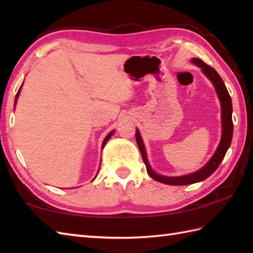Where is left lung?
I'll return each instance as SVG.
<instances>
[{
    "label": "left lung",
    "instance_id": "obj_1",
    "mask_svg": "<svg viewBox=\"0 0 253 253\" xmlns=\"http://www.w3.org/2000/svg\"><path fill=\"white\" fill-rule=\"evenodd\" d=\"M192 63L195 65L199 66L202 72L206 74V76L211 80L214 88L216 90V93L218 95V99L221 101L222 105V139L221 142H219L218 147L216 149L215 153L213 154L211 160L203 166V168L196 171V173H192L189 175L185 176H178V177H168V176H162L160 174H157L155 171L150 166L148 159H147V153L146 149H144V144L142 139L140 137V133H139L138 129L136 130V140L138 143L139 150H140L142 160L144 164H146L148 174L152 177L154 180L159 182H163L166 185H171V186H184V185H191L195 184V182L202 181L207 179L210 175H212L214 171L216 170L218 165L221 164L222 160L224 159L225 154H226L227 150L232 143L233 139V131H234V125H233V120H232V113H233V104H232V99H230V95L226 89V85H225L223 79L221 76L217 74L215 69L212 68L211 66L207 65L206 63L201 61L200 58H193Z\"/></svg>",
    "mask_w": 253,
    "mask_h": 253
}]
</instances>
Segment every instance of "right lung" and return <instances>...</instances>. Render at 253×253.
I'll return each mask as SVG.
<instances>
[{
  "mask_svg": "<svg viewBox=\"0 0 253 253\" xmlns=\"http://www.w3.org/2000/svg\"><path fill=\"white\" fill-rule=\"evenodd\" d=\"M19 92H20V88H19V90H18V92H17V94H16V98H15V103H16V101H17V98H18V95H19ZM113 133H114V131H111L109 135H107L106 137H105V139L103 140V144H102V148H104V146H105V143L107 142V140H109V139L112 137V135Z\"/></svg>",
  "mask_w": 253,
  "mask_h": 253,
  "instance_id": "right-lung-1",
  "label": "right lung"
}]
</instances>
